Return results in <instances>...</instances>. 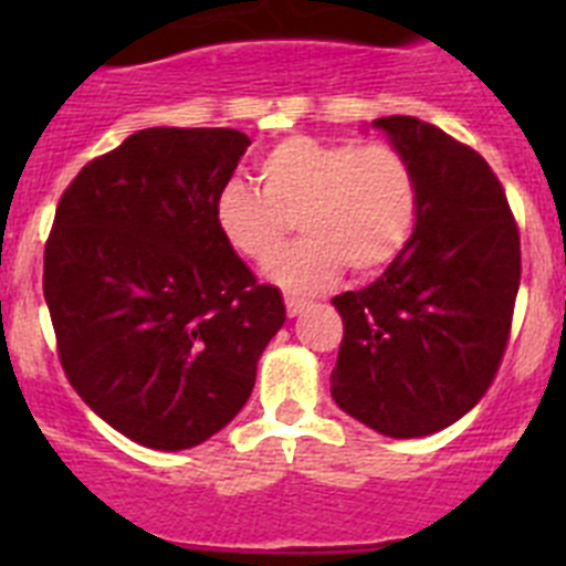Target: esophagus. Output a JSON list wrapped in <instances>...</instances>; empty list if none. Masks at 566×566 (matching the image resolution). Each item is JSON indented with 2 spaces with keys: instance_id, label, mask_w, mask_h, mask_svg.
<instances>
[{
  "instance_id": "1",
  "label": "esophagus",
  "mask_w": 566,
  "mask_h": 566,
  "mask_svg": "<svg viewBox=\"0 0 566 566\" xmlns=\"http://www.w3.org/2000/svg\"><path fill=\"white\" fill-rule=\"evenodd\" d=\"M308 303L303 297H294V294H289L286 297V312H289V317H297L300 312H303V308H306Z\"/></svg>"
}]
</instances>
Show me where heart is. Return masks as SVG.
Masks as SVG:
<instances>
[{
    "instance_id": "heart-1",
    "label": "heart",
    "mask_w": 566,
    "mask_h": 566,
    "mask_svg": "<svg viewBox=\"0 0 566 566\" xmlns=\"http://www.w3.org/2000/svg\"><path fill=\"white\" fill-rule=\"evenodd\" d=\"M260 189L232 178L214 198V223L229 249L266 263L297 218L303 238L266 266V277L294 294L385 269L411 240L419 184L391 144L323 142L294 135L258 161Z\"/></svg>"
}]
</instances>
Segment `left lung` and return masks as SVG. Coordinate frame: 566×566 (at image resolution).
I'll list each match as a JSON object with an SVG mask.
<instances>
[{"mask_svg": "<svg viewBox=\"0 0 566 566\" xmlns=\"http://www.w3.org/2000/svg\"><path fill=\"white\" fill-rule=\"evenodd\" d=\"M371 127L411 161L419 214L371 286L332 300L345 323L332 397L382 437H431L496 377L522 277L518 229L476 149L411 115Z\"/></svg>", "mask_w": 566, "mask_h": 566, "instance_id": "left-lung-1", "label": "left lung"}]
</instances>
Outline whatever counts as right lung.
<instances>
[{"instance_id":"obj_1","label":"right lung","mask_w":566,"mask_h":566,"mask_svg":"<svg viewBox=\"0 0 566 566\" xmlns=\"http://www.w3.org/2000/svg\"><path fill=\"white\" fill-rule=\"evenodd\" d=\"M249 138L149 127L70 184L44 247V303L78 397L153 451H187L252 397L258 359L286 323L274 286L214 223Z\"/></svg>"}]
</instances>
